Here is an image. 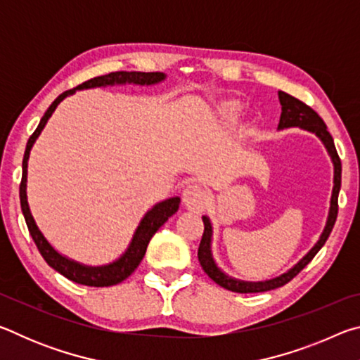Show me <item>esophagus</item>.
<instances>
[{
	"label": "esophagus",
	"instance_id": "1",
	"mask_svg": "<svg viewBox=\"0 0 360 360\" xmlns=\"http://www.w3.org/2000/svg\"><path fill=\"white\" fill-rule=\"evenodd\" d=\"M210 200H211L210 191L200 184L187 186L184 188V192H182V202H184L186 208L188 211H193V212L205 210L206 206H208Z\"/></svg>",
	"mask_w": 360,
	"mask_h": 360
}]
</instances>
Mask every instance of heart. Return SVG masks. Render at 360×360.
<instances>
[{"label":"heart","mask_w":360,"mask_h":360,"mask_svg":"<svg viewBox=\"0 0 360 360\" xmlns=\"http://www.w3.org/2000/svg\"><path fill=\"white\" fill-rule=\"evenodd\" d=\"M221 111H222V115L225 119L235 120L236 115L240 114V105H238V103H233V101L225 103V105L221 108Z\"/></svg>","instance_id":"heart-1"}]
</instances>
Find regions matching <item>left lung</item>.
I'll list each match as a JSON object with an SVG mask.
<instances>
[{"label":"left lung","mask_w":360,"mask_h":360,"mask_svg":"<svg viewBox=\"0 0 360 360\" xmlns=\"http://www.w3.org/2000/svg\"><path fill=\"white\" fill-rule=\"evenodd\" d=\"M278 96H279V103H281V119H279L278 129L300 127V129L316 133V136L321 138V141L324 143V146L328 150V154H330V157H332L335 174H333V191H332V200H330V211H328L326 229H324V231H322L319 241L316 243L311 251L304 255V257L298 262L294 268H290L288 273H284V275L278 276L275 279H270V281H262V283L238 281V279L230 278L225 275V273L219 270L217 265L214 264V259H212V255H211V235H212L211 222L208 217L203 216L205 230H203V236H202V241H200V248H198L200 265H202L206 275H208L216 284H219L221 288L231 290V292H240V294L266 292V290L281 288V285L288 284L292 278L297 276L298 273H300L303 268L313 260L314 255L319 252V249L326 245V241L328 238V235H330L335 221H337V214H338V192L341 187V160L338 157L337 149H335L333 138L330 133L327 131V125L324 124V120L319 117V114L316 112L314 109H311L308 105H304L303 101L295 98V96H292L285 92H279Z\"/></svg>","instance_id":"8db88e82"}]
</instances>
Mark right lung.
<instances>
[{"instance_id": "right-lung-1", "label": "right lung", "mask_w": 360, "mask_h": 360, "mask_svg": "<svg viewBox=\"0 0 360 360\" xmlns=\"http://www.w3.org/2000/svg\"><path fill=\"white\" fill-rule=\"evenodd\" d=\"M163 79H165V75H163V72H141V71H115V72H109V75H105V76L89 79V81L77 85L76 89L66 90V92H63L62 95H58L56 101L49 106L46 114L42 115L38 129L34 130L33 135L28 139L25 155H23V162H22V182H20V206H22L23 217H25L30 235H32L36 248H38V251L47 262V265L52 266L53 270H57L60 275L68 278L72 283L94 285V288H108V285L119 284L124 281V279L129 278L131 273L136 270V266L141 264V260L146 254V249H148L149 241L152 236L155 235V231L168 221V217H172L174 212L178 211L181 200L179 197H173V198L165 200V202L155 205L154 208H152L148 214L143 217L141 224L138 225L135 235H133V240L130 243L129 249H127L125 254L122 255L119 260H115L112 264L105 265V266H87V265L77 264L75 260L63 257L62 254H58L56 249L49 245V241L39 231L38 225H36L32 212H30L28 202H27V167H28L30 150H32L36 138L39 136L41 130L44 129L49 117H51L52 112L56 111L58 103L63 98H66L68 95L75 94L76 90L105 87V85H114V84L150 85V84L160 82Z\"/></svg>"}]
</instances>
